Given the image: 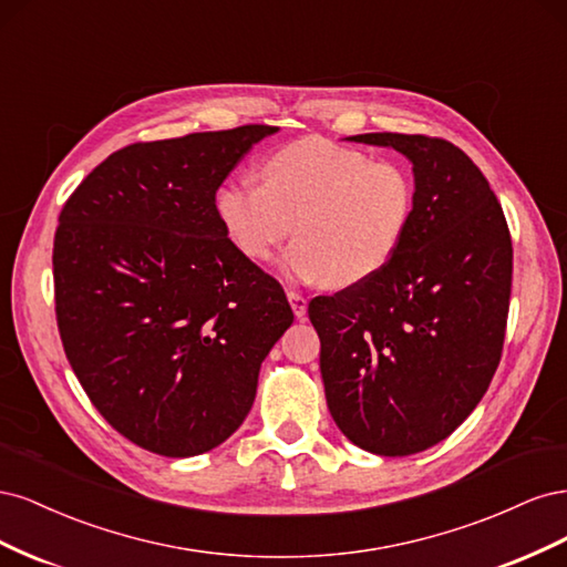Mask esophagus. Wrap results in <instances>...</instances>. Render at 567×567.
<instances>
[{
  "instance_id": "obj_1",
  "label": "esophagus",
  "mask_w": 567,
  "mask_h": 567,
  "mask_svg": "<svg viewBox=\"0 0 567 567\" xmlns=\"http://www.w3.org/2000/svg\"><path fill=\"white\" fill-rule=\"evenodd\" d=\"M288 302L290 307H293V312L298 319H305L307 315V300L302 293H298V290H288Z\"/></svg>"
}]
</instances>
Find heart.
Returning <instances> with one entry per match:
<instances>
[{"label": "heart", "instance_id": "b5f03b06", "mask_svg": "<svg viewBox=\"0 0 567 567\" xmlns=\"http://www.w3.org/2000/svg\"><path fill=\"white\" fill-rule=\"evenodd\" d=\"M215 210L229 241L250 260L281 257L293 281L352 286L379 274L398 252L414 215V182L398 163L329 140H300L262 163V184L227 179Z\"/></svg>", "mask_w": 567, "mask_h": 567}]
</instances>
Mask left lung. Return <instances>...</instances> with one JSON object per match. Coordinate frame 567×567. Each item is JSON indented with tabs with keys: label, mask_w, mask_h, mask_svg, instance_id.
I'll return each mask as SVG.
<instances>
[{
	"label": "left lung",
	"mask_w": 567,
	"mask_h": 567,
	"mask_svg": "<svg viewBox=\"0 0 567 567\" xmlns=\"http://www.w3.org/2000/svg\"><path fill=\"white\" fill-rule=\"evenodd\" d=\"M414 173V215L373 277L307 307L336 425L357 447L409 456L450 437L499 367L513 248L477 165L444 140L369 132Z\"/></svg>",
	"instance_id": "1"
}]
</instances>
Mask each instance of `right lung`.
<instances>
[{
  "instance_id": "1",
  "label": "right lung",
  "mask_w": 567,
  "mask_h": 567,
  "mask_svg": "<svg viewBox=\"0 0 567 567\" xmlns=\"http://www.w3.org/2000/svg\"><path fill=\"white\" fill-rule=\"evenodd\" d=\"M279 127L132 144L68 198L54 238L56 317L80 385L120 435L186 458L219 447L293 323L284 288L238 250L215 194Z\"/></svg>"
}]
</instances>
